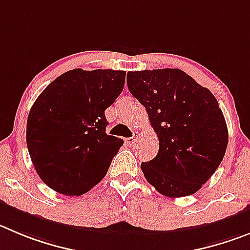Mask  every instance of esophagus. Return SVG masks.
Segmentation results:
<instances>
[{
	"label": "esophagus",
	"mask_w": 250,
	"mask_h": 250,
	"mask_svg": "<svg viewBox=\"0 0 250 250\" xmlns=\"http://www.w3.org/2000/svg\"><path fill=\"white\" fill-rule=\"evenodd\" d=\"M138 137H139L138 132H134V136L130 137V138H125V143H127V144H129V146H132V144L136 143L137 139H138Z\"/></svg>",
	"instance_id": "esophagus-1"
}]
</instances>
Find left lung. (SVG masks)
I'll list each match as a JSON object with an SVG mask.
<instances>
[{"label":"left lung","instance_id":"8db88e82","mask_svg":"<svg viewBox=\"0 0 250 250\" xmlns=\"http://www.w3.org/2000/svg\"><path fill=\"white\" fill-rule=\"evenodd\" d=\"M127 85L159 138L157 157L141 165L146 181L167 197L199 191L220 167L228 144L216 97L180 69L129 71Z\"/></svg>","mask_w":250,"mask_h":250}]
</instances>
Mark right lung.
<instances>
[{"instance_id": "add662e5", "label": "right lung", "mask_w": 250, "mask_h": 250, "mask_svg": "<svg viewBox=\"0 0 250 250\" xmlns=\"http://www.w3.org/2000/svg\"><path fill=\"white\" fill-rule=\"evenodd\" d=\"M121 70L74 69L49 83L29 111L27 146L44 184L80 196L104 178L123 139L108 136L104 109L125 86Z\"/></svg>"}]
</instances>
